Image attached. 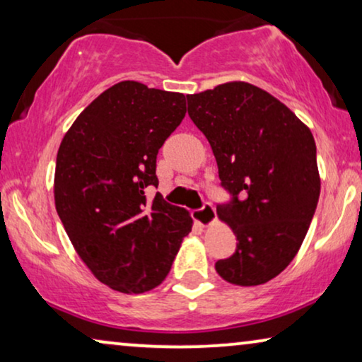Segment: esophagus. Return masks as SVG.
Segmentation results:
<instances>
[{"label":"esophagus","instance_id":"1","mask_svg":"<svg viewBox=\"0 0 362 362\" xmlns=\"http://www.w3.org/2000/svg\"><path fill=\"white\" fill-rule=\"evenodd\" d=\"M192 217H194L196 222H199L202 227L211 226L212 222L216 221V209L211 202H204V206L201 209L192 212Z\"/></svg>","mask_w":362,"mask_h":362}]
</instances>
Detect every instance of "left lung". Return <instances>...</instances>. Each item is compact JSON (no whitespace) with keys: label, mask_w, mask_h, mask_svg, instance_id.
Segmentation results:
<instances>
[{"label":"left lung","mask_w":362,"mask_h":362,"mask_svg":"<svg viewBox=\"0 0 362 362\" xmlns=\"http://www.w3.org/2000/svg\"><path fill=\"white\" fill-rule=\"evenodd\" d=\"M187 113L230 194L217 216L234 230L237 247L216 262L217 274L240 286L265 284L295 259L315 216L321 186L315 138L288 107L247 82L187 95Z\"/></svg>","instance_id":"left-lung-1"}]
</instances>
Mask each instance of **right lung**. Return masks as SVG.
Here are the masks:
<instances>
[{"mask_svg": "<svg viewBox=\"0 0 362 362\" xmlns=\"http://www.w3.org/2000/svg\"><path fill=\"white\" fill-rule=\"evenodd\" d=\"M182 93L118 82L72 123L59 146L54 199L74 249L102 284L143 293L166 279L189 212L160 194L156 156L186 115Z\"/></svg>", "mask_w": 362, "mask_h": 362, "instance_id": "right-lung-1", "label": "right lung"}]
</instances>
